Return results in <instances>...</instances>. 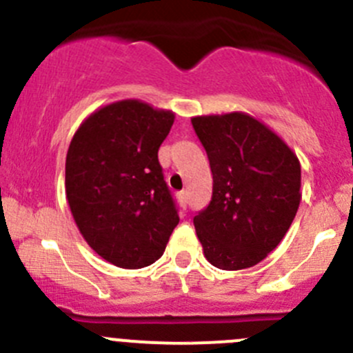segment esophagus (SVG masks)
<instances>
[{
  "mask_svg": "<svg viewBox=\"0 0 353 353\" xmlns=\"http://www.w3.org/2000/svg\"><path fill=\"white\" fill-rule=\"evenodd\" d=\"M179 201H181V205H183V206L188 205V193H186V191L179 193Z\"/></svg>",
  "mask_w": 353,
  "mask_h": 353,
  "instance_id": "34e87169",
  "label": "esophagus"
}]
</instances>
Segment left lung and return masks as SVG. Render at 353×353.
<instances>
[{"mask_svg":"<svg viewBox=\"0 0 353 353\" xmlns=\"http://www.w3.org/2000/svg\"><path fill=\"white\" fill-rule=\"evenodd\" d=\"M213 176L212 201L194 216L203 254L220 270L258 265L285 237L301 205V162L245 112L191 117Z\"/></svg>","mask_w":353,"mask_h":353,"instance_id":"1","label":"left lung"}]
</instances>
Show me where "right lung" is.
<instances>
[{"label": "right lung", "instance_id": "add662e5", "mask_svg": "<svg viewBox=\"0 0 353 353\" xmlns=\"http://www.w3.org/2000/svg\"><path fill=\"white\" fill-rule=\"evenodd\" d=\"M176 114L138 99L90 114L66 154V199L78 230L105 261L126 270L155 263L179 215L159 148Z\"/></svg>", "mask_w": 353, "mask_h": 353}]
</instances>
